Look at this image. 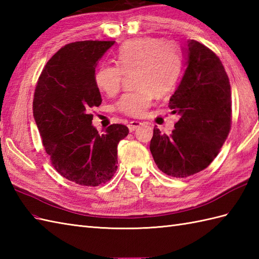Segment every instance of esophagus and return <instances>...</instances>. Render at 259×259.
Wrapping results in <instances>:
<instances>
[{
	"label": "esophagus",
	"mask_w": 259,
	"mask_h": 259,
	"mask_svg": "<svg viewBox=\"0 0 259 259\" xmlns=\"http://www.w3.org/2000/svg\"><path fill=\"white\" fill-rule=\"evenodd\" d=\"M140 125H142V123L139 122V121H131V122L128 124L129 131L130 133H133V131H135L136 129H138Z\"/></svg>",
	"instance_id": "esophagus-1"
}]
</instances>
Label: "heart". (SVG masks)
<instances>
[{
	"mask_svg": "<svg viewBox=\"0 0 259 259\" xmlns=\"http://www.w3.org/2000/svg\"><path fill=\"white\" fill-rule=\"evenodd\" d=\"M119 65L103 63L95 72L99 90L107 96L117 95L124 73H135L138 90L120 98L117 109L130 117H141L156 95L171 93L183 74V60L175 46L159 38H138L125 42L117 52Z\"/></svg>",
	"mask_w": 259,
	"mask_h": 259,
	"instance_id": "obj_1",
	"label": "heart"
}]
</instances>
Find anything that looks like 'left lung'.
Here are the masks:
<instances>
[{
    "instance_id": "1",
    "label": "left lung",
    "mask_w": 259,
    "mask_h": 259,
    "mask_svg": "<svg viewBox=\"0 0 259 259\" xmlns=\"http://www.w3.org/2000/svg\"><path fill=\"white\" fill-rule=\"evenodd\" d=\"M183 79L169 108L179 115L171 135L153 128L150 151L158 168L176 178L206 169L221 151L232 126V92L219 58L195 40L187 41Z\"/></svg>"
}]
</instances>
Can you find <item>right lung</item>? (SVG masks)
Wrapping results in <instances>:
<instances>
[{
    "label": "right lung",
    "instance_id": "add662e5",
    "mask_svg": "<svg viewBox=\"0 0 259 259\" xmlns=\"http://www.w3.org/2000/svg\"><path fill=\"white\" fill-rule=\"evenodd\" d=\"M114 41L69 43L49 60L37 80L33 115L52 166L65 179L96 187L118 168V144L129 134L113 123L99 134L91 109L102 102L96 85L98 61Z\"/></svg>",
    "mask_w": 259,
    "mask_h": 259
}]
</instances>
